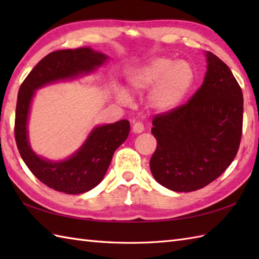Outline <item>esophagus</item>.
I'll return each mask as SVG.
<instances>
[{
    "mask_svg": "<svg viewBox=\"0 0 259 259\" xmlns=\"http://www.w3.org/2000/svg\"><path fill=\"white\" fill-rule=\"evenodd\" d=\"M144 123L140 122V121H137V122H134L133 124V131L135 134H141L144 131Z\"/></svg>",
    "mask_w": 259,
    "mask_h": 259,
    "instance_id": "1",
    "label": "esophagus"
}]
</instances>
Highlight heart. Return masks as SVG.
<instances>
[{
	"mask_svg": "<svg viewBox=\"0 0 259 259\" xmlns=\"http://www.w3.org/2000/svg\"><path fill=\"white\" fill-rule=\"evenodd\" d=\"M195 81V69L185 60L172 61L156 58L130 74L128 83L134 92L150 90L148 103L157 111H169L184 100ZM122 102L129 100L124 91L119 92Z\"/></svg>",
	"mask_w": 259,
	"mask_h": 259,
	"instance_id": "obj_1",
	"label": "heart"
}]
</instances>
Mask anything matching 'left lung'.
<instances>
[{
    "label": "left lung",
    "instance_id": "8db88e82",
    "mask_svg": "<svg viewBox=\"0 0 259 259\" xmlns=\"http://www.w3.org/2000/svg\"><path fill=\"white\" fill-rule=\"evenodd\" d=\"M207 72L188 102L152 119L157 149L150 170L166 188L189 192L217 179L233 162L243 131L244 99L232 71L206 52Z\"/></svg>",
    "mask_w": 259,
    "mask_h": 259
}]
</instances>
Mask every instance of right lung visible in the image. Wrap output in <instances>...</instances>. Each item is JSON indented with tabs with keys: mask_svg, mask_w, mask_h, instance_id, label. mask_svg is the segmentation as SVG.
I'll return each mask as SVG.
<instances>
[{
	"mask_svg": "<svg viewBox=\"0 0 259 259\" xmlns=\"http://www.w3.org/2000/svg\"><path fill=\"white\" fill-rule=\"evenodd\" d=\"M108 57L90 48L59 50L38 62L21 84L15 110L14 136L20 155L35 177L50 188L69 195L83 194L101 183L117 148L130 131L128 120L97 126L73 156L63 161L38 157L27 139V117L34 91L51 82L90 73Z\"/></svg>",
	"mask_w": 259,
	"mask_h": 259,
	"instance_id": "right-lung-1",
	"label": "right lung"
}]
</instances>
